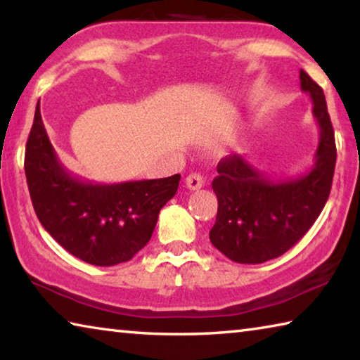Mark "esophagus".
Instances as JSON below:
<instances>
[{
	"label": "esophagus",
	"mask_w": 360,
	"mask_h": 360,
	"mask_svg": "<svg viewBox=\"0 0 360 360\" xmlns=\"http://www.w3.org/2000/svg\"><path fill=\"white\" fill-rule=\"evenodd\" d=\"M186 186L191 191H198V188L203 187V176L200 173H191L186 178Z\"/></svg>",
	"instance_id": "34e87169"
}]
</instances>
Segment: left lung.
I'll return each instance as SVG.
<instances>
[{
  "instance_id": "8db88e82",
  "label": "left lung",
  "mask_w": 360,
  "mask_h": 360,
  "mask_svg": "<svg viewBox=\"0 0 360 360\" xmlns=\"http://www.w3.org/2000/svg\"><path fill=\"white\" fill-rule=\"evenodd\" d=\"M300 87L313 101L319 143L309 172L270 179L246 157L222 158L212 181L217 197L212 246L238 264H264L297 245L324 210L332 187L337 148L322 89L300 70Z\"/></svg>"
}]
</instances>
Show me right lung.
Wrapping results in <instances>:
<instances>
[{
	"mask_svg": "<svg viewBox=\"0 0 360 360\" xmlns=\"http://www.w3.org/2000/svg\"><path fill=\"white\" fill-rule=\"evenodd\" d=\"M25 176L42 227L75 257L96 266L129 262L148 245L158 212L178 192L181 174L94 184L72 176L42 124L39 101L25 149Z\"/></svg>",
	"mask_w": 360,
	"mask_h": 360,
	"instance_id": "add662e5",
	"label": "right lung"
}]
</instances>
